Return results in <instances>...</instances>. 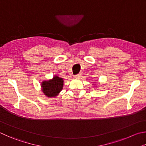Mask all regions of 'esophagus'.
<instances>
[{
  "label": "esophagus",
  "mask_w": 146,
  "mask_h": 146,
  "mask_svg": "<svg viewBox=\"0 0 146 146\" xmlns=\"http://www.w3.org/2000/svg\"><path fill=\"white\" fill-rule=\"evenodd\" d=\"M81 75H82L81 73H78V74H77V75H74L73 76H74V77H75V78H79V77H80Z\"/></svg>",
  "instance_id": "34e87169"
}]
</instances>
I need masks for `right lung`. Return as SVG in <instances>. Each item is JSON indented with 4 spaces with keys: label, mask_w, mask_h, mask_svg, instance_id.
<instances>
[{
    "label": "right lung",
    "mask_w": 146,
    "mask_h": 146,
    "mask_svg": "<svg viewBox=\"0 0 146 146\" xmlns=\"http://www.w3.org/2000/svg\"><path fill=\"white\" fill-rule=\"evenodd\" d=\"M63 79L54 76L52 80L42 82V91L48 97H55L61 91L63 87Z\"/></svg>",
    "instance_id": "1"
}]
</instances>
